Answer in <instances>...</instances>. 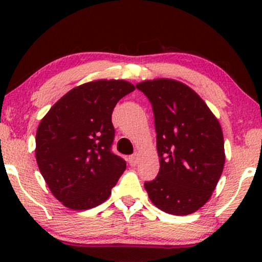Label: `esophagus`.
Here are the masks:
<instances>
[{
  "mask_svg": "<svg viewBox=\"0 0 262 262\" xmlns=\"http://www.w3.org/2000/svg\"><path fill=\"white\" fill-rule=\"evenodd\" d=\"M137 162H138V154H135V155L128 157V163H130L131 166H136Z\"/></svg>",
  "mask_w": 262,
  "mask_h": 262,
  "instance_id": "34e87169",
  "label": "esophagus"
}]
</instances>
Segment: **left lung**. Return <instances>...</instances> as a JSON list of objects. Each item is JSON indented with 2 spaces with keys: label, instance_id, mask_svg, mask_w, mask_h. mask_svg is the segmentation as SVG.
<instances>
[{
  "label": "left lung",
  "instance_id": "left-lung-1",
  "mask_svg": "<svg viewBox=\"0 0 262 262\" xmlns=\"http://www.w3.org/2000/svg\"><path fill=\"white\" fill-rule=\"evenodd\" d=\"M152 105L160 171L144 187L154 205L177 216L211 198L225 163L220 121L182 82L156 78L136 84Z\"/></svg>",
  "mask_w": 262,
  "mask_h": 262
}]
</instances>
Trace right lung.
<instances>
[{
  "label": "right lung",
  "mask_w": 262,
  "mask_h": 262,
  "mask_svg": "<svg viewBox=\"0 0 262 262\" xmlns=\"http://www.w3.org/2000/svg\"><path fill=\"white\" fill-rule=\"evenodd\" d=\"M135 91L124 80H96L75 87L53 105L35 135V159L50 191L71 210L106 202L126 169L111 151L112 112Z\"/></svg>",
  "instance_id": "add662e5"
}]
</instances>
